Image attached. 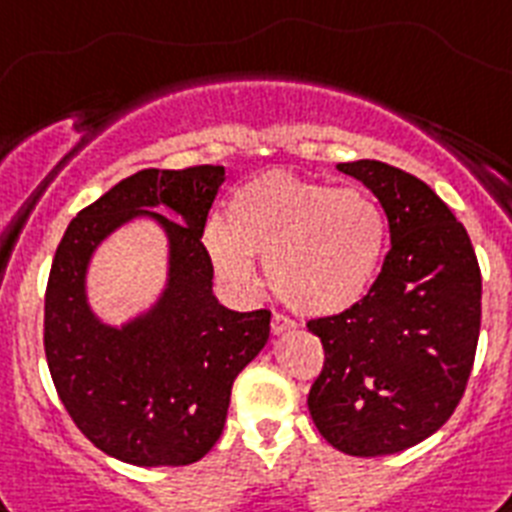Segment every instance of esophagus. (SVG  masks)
<instances>
[{
  "instance_id": "obj_1",
  "label": "esophagus",
  "mask_w": 512,
  "mask_h": 512,
  "mask_svg": "<svg viewBox=\"0 0 512 512\" xmlns=\"http://www.w3.org/2000/svg\"><path fill=\"white\" fill-rule=\"evenodd\" d=\"M291 327H296V322H293L291 317H286V314H281V311H275L273 322H270V330H273V335H281V332L291 330Z\"/></svg>"
}]
</instances>
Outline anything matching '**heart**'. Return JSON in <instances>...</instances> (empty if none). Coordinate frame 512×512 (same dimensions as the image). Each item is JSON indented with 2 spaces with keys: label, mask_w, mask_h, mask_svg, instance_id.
<instances>
[{
  "label": "heart",
  "mask_w": 512,
  "mask_h": 512,
  "mask_svg": "<svg viewBox=\"0 0 512 512\" xmlns=\"http://www.w3.org/2000/svg\"><path fill=\"white\" fill-rule=\"evenodd\" d=\"M386 216L363 188H335L268 172L234 193L226 226L206 229L213 268L234 286L255 283L252 257L288 306L337 314L363 299L381 268Z\"/></svg>",
  "instance_id": "obj_1"
}]
</instances>
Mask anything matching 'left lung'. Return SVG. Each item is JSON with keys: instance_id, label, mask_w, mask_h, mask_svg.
I'll return each instance as SVG.
<instances>
[{"instance_id": "left-lung-1", "label": "left lung", "mask_w": 512, "mask_h": 512, "mask_svg": "<svg viewBox=\"0 0 512 512\" xmlns=\"http://www.w3.org/2000/svg\"><path fill=\"white\" fill-rule=\"evenodd\" d=\"M337 170L379 198L391 250L358 304L306 322L324 348L306 404L337 451L386 456L433 435L464 397L482 273L461 221L425 182L376 159Z\"/></svg>"}]
</instances>
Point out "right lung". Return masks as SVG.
<instances>
[{
  "instance_id": "right-lung-1",
  "label": "right lung",
  "mask_w": 512,
  "mask_h": 512,
  "mask_svg": "<svg viewBox=\"0 0 512 512\" xmlns=\"http://www.w3.org/2000/svg\"><path fill=\"white\" fill-rule=\"evenodd\" d=\"M224 175L213 164L136 172L77 213L53 257L43 319L53 386L74 425L126 464L203 459L224 430L231 384L268 342V309L231 311L213 296L201 237ZM139 215L168 234V286L149 312L110 328L89 309L86 268L101 239Z\"/></svg>"
}]
</instances>
